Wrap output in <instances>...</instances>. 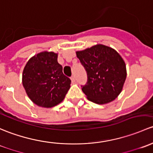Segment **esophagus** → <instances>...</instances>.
<instances>
[{
    "mask_svg": "<svg viewBox=\"0 0 153 153\" xmlns=\"http://www.w3.org/2000/svg\"><path fill=\"white\" fill-rule=\"evenodd\" d=\"M71 79L72 82H74L76 81V79H75L74 76H71Z\"/></svg>",
    "mask_w": 153,
    "mask_h": 153,
    "instance_id": "obj_1",
    "label": "esophagus"
}]
</instances>
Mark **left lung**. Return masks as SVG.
<instances>
[{
  "instance_id": "8db88e82",
  "label": "left lung",
  "mask_w": 153,
  "mask_h": 153,
  "mask_svg": "<svg viewBox=\"0 0 153 153\" xmlns=\"http://www.w3.org/2000/svg\"><path fill=\"white\" fill-rule=\"evenodd\" d=\"M76 53L87 72V83L82 90L88 100L99 105L114 100L122 92L127 76L125 62L119 53L102 44Z\"/></svg>"
}]
</instances>
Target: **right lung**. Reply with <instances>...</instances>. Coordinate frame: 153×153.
I'll use <instances>...</instances> for the list:
<instances>
[{"label": "right lung", "instance_id": "right-lung-1", "mask_svg": "<svg viewBox=\"0 0 153 153\" xmlns=\"http://www.w3.org/2000/svg\"><path fill=\"white\" fill-rule=\"evenodd\" d=\"M57 53L42 51L26 63L22 82L29 99L42 108H52L60 103L70 88L71 81L62 73Z\"/></svg>", "mask_w": 153, "mask_h": 153}]
</instances>
